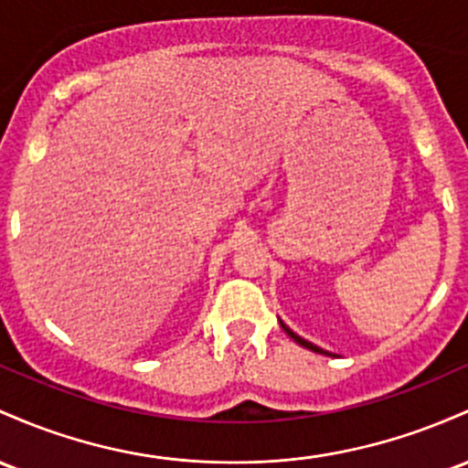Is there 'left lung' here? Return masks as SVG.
<instances>
[{"label": "left lung", "instance_id": "1", "mask_svg": "<svg viewBox=\"0 0 468 468\" xmlns=\"http://www.w3.org/2000/svg\"><path fill=\"white\" fill-rule=\"evenodd\" d=\"M280 326H282V328H284V331H286V335H289V337H292V340H295L297 344H300V346L309 348V351H313V353H320V356H333V353H331V351H324V348L315 346V344H313V342H309V340H304V337H300V335H297V333H292V331H291V328H289V326H286V324H284V322H282V320H280Z\"/></svg>", "mask_w": 468, "mask_h": 468}]
</instances>
